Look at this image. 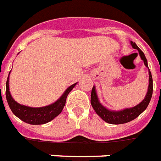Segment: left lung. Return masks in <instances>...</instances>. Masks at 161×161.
Returning a JSON list of instances; mask_svg holds the SVG:
<instances>
[{
	"label": "left lung",
	"instance_id": "1",
	"mask_svg": "<svg viewBox=\"0 0 161 161\" xmlns=\"http://www.w3.org/2000/svg\"><path fill=\"white\" fill-rule=\"evenodd\" d=\"M132 47L134 49H138L139 52L140 57L143 60L144 64L147 67H148L147 61L144 55V53L138 47V45H136L134 42L131 41ZM149 69V68H148ZM152 91H153V83H152V73L149 69V86H148V90L147 93V95L145 96V98L142 100L139 104L131 108H126L122 111L119 112H114V111H110L105 108L102 105L97 99V96L96 94L95 87H93L91 91V97H90V103L96 112V113L100 116L103 120L112 125H120V124H125L127 122H130L131 120H134L135 118L138 117L140 114L142 113L143 111H145L147 108L151 98L152 96Z\"/></svg>",
	"mask_w": 161,
	"mask_h": 161
}]
</instances>
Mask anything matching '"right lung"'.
I'll list each match as a JSON object with an SVG mask.
<instances>
[{
	"instance_id": "right-lung-1",
	"label": "right lung",
	"mask_w": 161,
	"mask_h": 161,
	"mask_svg": "<svg viewBox=\"0 0 161 161\" xmlns=\"http://www.w3.org/2000/svg\"><path fill=\"white\" fill-rule=\"evenodd\" d=\"M75 85L76 83L67 88L64 94L59 97V99H58L54 103L43 108H30L18 103L17 102L13 99L11 94L9 93V75H8L7 81L5 85V96L12 112L20 120L30 125H43L54 119L61 113L65 106L67 95L75 87Z\"/></svg>"
}]
</instances>
